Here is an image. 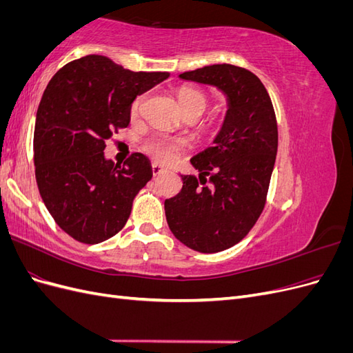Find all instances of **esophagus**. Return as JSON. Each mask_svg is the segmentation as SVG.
I'll use <instances>...</instances> for the list:
<instances>
[{
    "instance_id": "34e87169",
    "label": "esophagus",
    "mask_w": 353,
    "mask_h": 353,
    "mask_svg": "<svg viewBox=\"0 0 353 353\" xmlns=\"http://www.w3.org/2000/svg\"><path fill=\"white\" fill-rule=\"evenodd\" d=\"M163 170H165V169H163V166H160V165H157V163H153V165H152V172H153V175H154V176L162 174Z\"/></svg>"
}]
</instances>
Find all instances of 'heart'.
<instances>
[{
	"mask_svg": "<svg viewBox=\"0 0 353 353\" xmlns=\"http://www.w3.org/2000/svg\"><path fill=\"white\" fill-rule=\"evenodd\" d=\"M178 103L185 113L188 112H205L208 108V99L206 95L193 90V88H183L178 91ZM144 101V95L137 97L131 104V113L137 114L140 112L141 105ZM184 141L175 140V138H168V137H153L150 140L145 141L144 150L148 156H152L157 162L168 163L170 160H174L179 150H183Z\"/></svg>",
	"mask_w": 353,
	"mask_h": 353,
	"instance_id": "obj_1",
	"label": "heart"
}]
</instances>
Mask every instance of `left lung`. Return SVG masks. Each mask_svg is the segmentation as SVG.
<instances>
[{
    "instance_id": "left-lung-1",
    "label": "left lung",
    "mask_w": 353,
    "mask_h": 353,
    "mask_svg": "<svg viewBox=\"0 0 353 353\" xmlns=\"http://www.w3.org/2000/svg\"><path fill=\"white\" fill-rule=\"evenodd\" d=\"M179 79L212 85L227 99L213 145L190 159L199 179L181 175L183 188L165 200L174 236L190 249L215 253L237 244L263 210L279 147L276 119L268 91L248 69L223 63Z\"/></svg>"
}]
</instances>
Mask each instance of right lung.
Wrapping results in <instances>:
<instances>
[{
    "label": "right lung",
    "instance_id": "add662e5",
    "mask_svg": "<svg viewBox=\"0 0 353 353\" xmlns=\"http://www.w3.org/2000/svg\"><path fill=\"white\" fill-rule=\"evenodd\" d=\"M168 72H132L90 54L63 66L37 112L34 162L39 194L57 225L81 243L97 244L126 223L132 200L152 179L147 156L123 166L105 159V140L126 128L131 104Z\"/></svg>",
    "mask_w": 353,
    "mask_h": 353
}]
</instances>
